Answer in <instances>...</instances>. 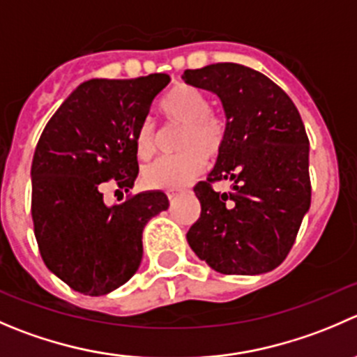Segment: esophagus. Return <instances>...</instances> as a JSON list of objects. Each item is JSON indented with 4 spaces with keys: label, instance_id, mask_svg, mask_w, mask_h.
I'll use <instances>...</instances> for the list:
<instances>
[{
    "label": "esophagus",
    "instance_id": "1",
    "mask_svg": "<svg viewBox=\"0 0 357 357\" xmlns=\"http://www.w3.org/2000/svg\"><path fill=\"white\" fill-rule=\"evenodd\" d=\"M179 195H181V190H171V192H167V199L171 200V202H172V200L178 199Z\"/></svg>",
    "mask_w": 357,
    "mask_h": 357
}]
</instances>
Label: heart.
Here are the masks:
<instances>
[{
    "instance_id": "obj_1",
    "label": "heart",
    "mask_w": 357,
    "mask_h": 357,
    "mask_svg": "<svg viewBox=\"0 0 357 357\" xmlns=\"http://www.w3.org/2000/svg\"><path fill=\"white\" fill-rule=\"evenodd\" d=\"M160 115L167 123L183 126L178 150L181 153L158 158L143 171V183L157 190H178L206 169V157L216 158L227 141V122L211 109V99L192 85H178L162 99ZM158 150V130L144 120L136 132V153L150 160Z\"/></svg>"
}]
</instances>
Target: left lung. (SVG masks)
Masks as SVG:
<instances>
[{"label":"left lung","instance_id":"1","mask_svg":"<svg viewBox=\"0 0 357 357\" xmlns=\"http://www.w3.org/2000/svg\"><path fill=\"white\" fill-rule=\"evenodd\" d=\"M185 83L214 92L227 115V141L206 181L193 186L200 218L186 238L216 272L274 271L291 251L310 207L309 137L289 96L263 73L235 62L186 69ZM230 178L234 192L214 182Z\"/></svg>","mask_w":357,"mask_h":357}]
</instances>
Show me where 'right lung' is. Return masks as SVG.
<instances>
[{"mask_svg": "<svg viewBox=\"0 0 357 357\" xmlns=\"http://www.w3.org/2000/svg\"><path fill=\"white\" fill-rule=\"evenodd\" d=\"M169 82L165 73L89 79L41 132L31 165L34 237L48 271L75 291L101 296L126 284L143 258L144 225L169 207L162 192L129 193L113 207L102 199L109 181L132 188L136 132Z\"/></svg>", "mask_w": 357, "mask_h": 357, "instance_id": "obj_1", "label": "right lung"}]
</instances>
